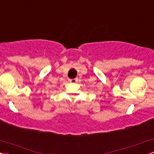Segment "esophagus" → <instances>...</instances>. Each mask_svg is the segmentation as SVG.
<instances>
[{
	"instance_id": "1",
	"label": "esophagus",
	"mask_w": 154,
	"mask_h": 154,
	"mask_svg": "<svg viewBox=\"0 0 154 154\" xmlns=\"http://www.w3.org/2000/svg\"><path fill=\"white\" fill-rule=\"evenodd\" d=\"M77 80H78V79H77V78H74V79H69V82H72V83L77 82Z\"/></svg>"
}]
</instances>
